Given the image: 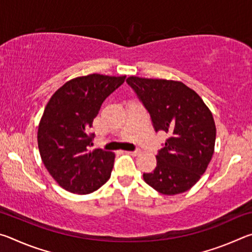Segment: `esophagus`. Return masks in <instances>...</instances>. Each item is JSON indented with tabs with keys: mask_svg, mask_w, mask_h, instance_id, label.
Listing matches in <instances>:
<instances>
[{
	"mask_svg": "<svg viewBox=\"0 0 252 252\" xmlns=\"http://www.w3.org/2000/svg\"><path fill=\"white\" fill-rule=\"evenodd\" d=\"M129 153H130V155H132V156H139L140 153H141V150H139V149H136V150H134V151H130Z\"/></svg>",
	"mask_w": 252,
	"mask_h": 252,
	"instance_id": "esophagus-1",
	"label": "esophagus"
}]
</instances>
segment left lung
I'll return each mask as SVG.
<instances>
[{
  "label": "left lung",
  "mask_w": 252,
  "mask_h": 252,
  "mask_svg": "<svg viewBox=\"0 0 252 252\" xmlns=\"http://www.w3.org/2000/svg\"><path fill=\"white\" fill-rule=\"evenodd\" d=\"M126 83L150 114L156 132L169 135L157 153V167L143 179L158 192H186L198 182L215 151L216 125L201 97L172 80L130 76Z\"/></svg>",
  "instance_id": "1"
}]
</instances>
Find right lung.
<instances>
[{
  "instance_id": "obj_1",
  "label": "right lung",
  "mask_w": 252,
  "mask_h": 252,
  "mask_svg": "<svg viewBox=\"0 0 252 252\" xmlns=\"http://www.w3.org/2000/svg\"><path fill=\"white\" fill-rule=\"evenodd\" d=\"M126 76L90 74L70 80L51 97L37 130L42 161L63 189L87 194L109 180L114 153L90 151L91 127L102 103Z\"/></svg>"
}]
</instances>
